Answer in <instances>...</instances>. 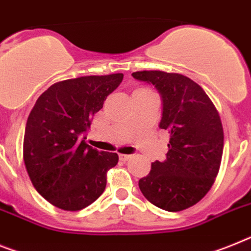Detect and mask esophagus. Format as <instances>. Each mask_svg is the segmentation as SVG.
I'll use <instances>...</instances> for the list:
<instances>
[{
    "mask_svg": "<svg viewBox=\"0 0 251 251\" xmlns=\"http://www.w3.org/2000/svg\"><path fill=\"white\" fill-rule=\"evenodd\" d=\"M130 157H132V156L126 155V153H121V155H119V158H121L122 161H127V160H129Z\"/></svg>",
    "mask_w": 251,
    "mask_h": 251,
    "instance_id": "obj_1",
    "label": "esophagus"
}]
</instances>
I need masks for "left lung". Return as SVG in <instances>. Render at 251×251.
Segmentation results:
<instances>
[{
  "instance_id": "8db88e82",
  "label": "left lung",
  "mask_w": 251,
  "mask_h": 251,
  "mask_svg": "<svg viewBox=\"0 0 251 251\" xmlns=\"http://www.w3.org/2000/svg\"><path fill=\"white\" fill-rule=\"evenodd\" d=\"M136 80L155 85L162 98L160 128L170 134L164 162L138 181L149 202L169 212L187 209L209 192L221 165L224 128L215 104L198 83L180 74L138 71Z\"/></svg>"
}]
</instances>
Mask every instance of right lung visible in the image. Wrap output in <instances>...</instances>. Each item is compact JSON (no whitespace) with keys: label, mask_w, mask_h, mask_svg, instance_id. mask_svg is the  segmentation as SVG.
<instances>
[{"label":"right lung","mask_w":251,"mask_h":251,"mask_svg":"<svg viewBox=\"0 0 251 251\" xmlns=\"http://www.w3.org/2000/svg\"><path fill=\"white\" fill-rule=\"evenodd\" d=\"M123 74L59 81L38 98L24 134L25 168L36 192L50 204L76 212L104 193L117 153L90 147L83 132Z\"/></svg>","instance_id":"obj_1"}]
</instances>
